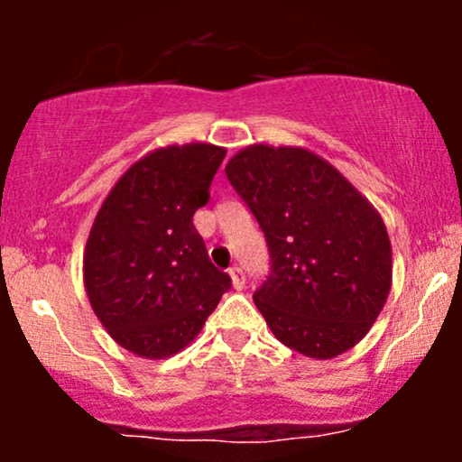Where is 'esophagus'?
<instances>
[{"label":"esophagus","instance_id":"esophagus-1","mask_svg":"<svg viewBox=\"0 0 462 462\" xmlns=\"http://www.w3.org/2000/svg\"><path fill=\"white\" fill-rule=\"evenodd\" d=\"M230 280H232V286H235V289H243V284H245V273H243V269L232 267Z\"/></svg>","mask_w":462,"mask_h":462}]
</instances>
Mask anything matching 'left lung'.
Returning a JSON list of instances; mask_svg holds the SVG:
<instances>
[{
	"instance_id": "left-lung-1",
	"label": "left lung",
	"mask_w": 462,
	"mask_h": 462,
	"mask_svg": "<svg viewBox=\"0 0 462 462\" xmlns=\"http://www.w3.org/2000/svg\"><path fill=\"white\" fill-rule=\"evenodd\" d=\"M226 176L267 236L272 273L254 293L273 337L315 360L371 330L393 282V252L374 204L319 153L254 143Z\"/></svg>"
}]
</instances>
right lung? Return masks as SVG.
<instances>
[{
    "instance_id": "1",
    "label": "right lung",
    "mask_w": 462,
    "mask_h": 462,
    "mask_svg": "<svg viewBox=\"0 0 462 462\" xmlns=\"http://www.w3.org/2000/svg\"><path fill=\"white\" fill-rule=\"evenodd\" d=\"M224 158L213 143L158 147L116 180L95 215L84 289L115 343L136 356L182 352L230 289L193 226Z\"/></svg>"
}]
</instances>
